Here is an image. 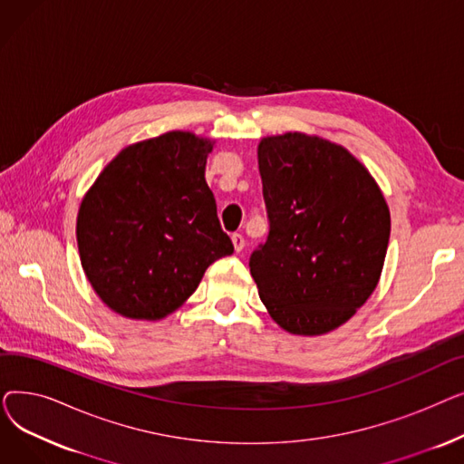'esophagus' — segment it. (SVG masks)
Here are the masks:
<instances>
[{
    "label": "esophagus",
    "mask_w": 464,
    "mask_h": 464,
    "mask_svg": "<svg viewBox=\"0 0 464 464\" xmlns=\"http://www.w3.org/2000/svg\"><path fill=\"white\" fill-rule=\"evenodd\" d=\"M231 240H233V246H235L237 252L245 250V237H242L240 233H233V235H231Z\"/></svg>",
    "instance_id": "34e87169"
}]
</instances>
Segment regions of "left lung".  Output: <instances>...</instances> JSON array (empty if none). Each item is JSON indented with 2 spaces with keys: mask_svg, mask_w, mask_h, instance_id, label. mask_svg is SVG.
I'll return each instance as SVG.
<instances>
[{
  "mask_svg": "<svg viewBox=\"0 0 464 464\" xmlns=\"http://www.w3.org/2000/svg\"><path fill=\"white\" fill-rule=\"evenodd\" d=\"M269 235L250 273L273 320L294 334L346 324L374 291L392 231L383 195L346 149L285 133L257 146Z\"/></svg>",
  "mask_w": 464,
  "mask_h": 464,
  "instance_id": "8db88e82",
  "label": "left lung"
}]
</instances>
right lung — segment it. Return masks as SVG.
<instances>
[{"label":"right lung","instance_id":"right-lung-1","mask_svg":"<svg viewBox=\"0 0 464 464\" xmlns=\"http://www.w3.org/2000/svg\"><path fill=\"white\" fill-rule=\"evenodd\" d=\"M212 142L169 131L121 150L81 203L77 242L95 294L133 320H161L233 254L205 180Z\"/></svg>","mask_w":464,"mask_h":464}]
</instances>
